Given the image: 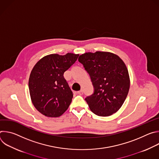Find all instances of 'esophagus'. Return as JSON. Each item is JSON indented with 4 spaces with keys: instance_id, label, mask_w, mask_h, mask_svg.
Instances as JSON below:
<instances>
[{
    "instance_id": "obj_1",
    "label": "esophagus",
    "mask_w": 159,
    "mask_h": 159,
    "mask_svg": "<svg viewBox=\"0 0 159 159\" xmlns=\"http://www.w3.org/2000/svg\"><path fill=\"white\" fill-rule=\"evenodd\" d=\"M77 94H79V95H82V94H83L82 90H79V91H78V92H77Z\"/></svg>"
}]
</instances>
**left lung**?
I'll return each instance as SVG.
<instances>
[{"mask_svg":"<svg viewBox=\"0 0 159 159\" xmlns=\"http://www.w3.org/2000/svg\"><path fill=\"white\" fill-rule=\"evenodd\" d=\"M89 74L94 93L85 100L90 109L99 116H109L124 103L129 89V77L126 65L110 52L85 53L79 57Z\"/></svg>","mask_w":159,"mask_h":159,"instance_id":"left-lung-1","label":"left lung"}]
</instances>
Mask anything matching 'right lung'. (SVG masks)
<instances>
[{"label": "right lung", "mask_w": 159, "mask_h": 159, "mask_svg": "<svg viewBox=\"0 0 159 159\" xmlns=\"http://www.w3.org/2000/svg\"><path fill=\"white\" fill-rule=\"evenodd\" d=\"M79 54H51L39 60L29 79V90L36 109L47 117H59L69 108L73 93L63 77Z\"/></svg>", "instance_id": "obj_1"}]
</instances>
